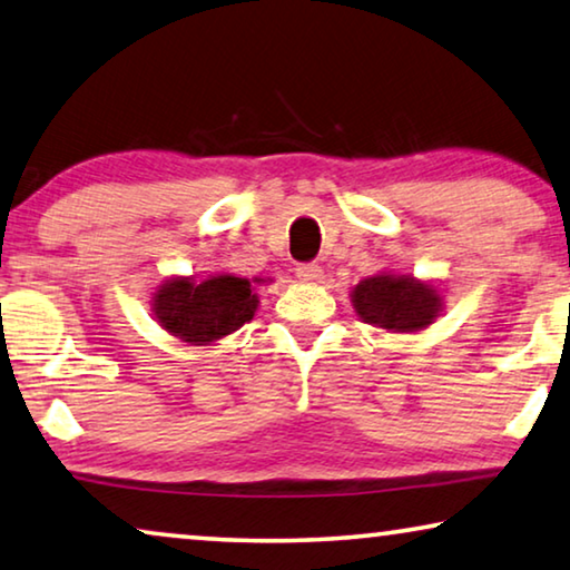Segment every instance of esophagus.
Listing matches in <instances>:
<instances>
[{
    "label": "esophagus",
    "instance_id": "esophagus-1",
    "mask_svg": "<svg viewBox=\"0 0 570 570\" xmlns=\"http://www.w3.org/2000/svg\"><path fill=\"white\" fill-rule=\"evenodd\" d=\"M296 276H299L302 282L317 284L325 274H322V266H317V263H299V266H296Z\"/></svg>",
    "mask_w": 570,
    "mask_h": 570
}]
</instances>
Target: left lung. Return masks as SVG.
<instances>
[{
	"mask_svg": "<svg viewBox=\"0 0 570 570\" xmlns=\"http://www.w3.org/2000/svg\"><path fill=\"white\" fill-rule=\"evenodd\" d=\"M353 307L363 322L392 333H417L443 312V296L414 276L376 274L353 288Z\"/></svg>",
	"mask_w": 570,
	"mask_h": 570,
	"instance_id": "1",
	"label": "left lung"
}]
</instances>
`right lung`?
Returning <instances> with one entry per match:
<instances>
[{"mask_svg": "<svg viewBox=\"0 0 570 570\" xmlns=\"http://www.w3.org/2000/svg\"><path fill=\"white\" fill-rule=\"evenodd\" d=\"M263 284L266 278H253ZM258 309L248 278L219 274L204 282L176 276L153 296V312L160 327L191 345H212L240 330Z\"/></svg>", "mask_w": 570, "mask_h": 570, "instance_id": "add662e5", "label": "right lung"}]
</instances>
